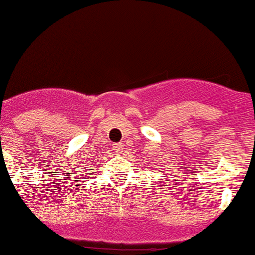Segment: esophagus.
I'll return each instance as SVG.
<instances>
[{"instance_id":"34e87169","label":"esophagus","mask_w":255,"mask_h":255,"mask_svg":"<svg viewBox=\"0 0 255 255\" xmlns=\"http://www.w3.org/2000/svg\"><path fill=\"white\" fill-rule=\"evenodd\" d=\"M113 148H114V151L117 152V153H122V152L124 151V146H123L122 143H114Z\"/></svg>"}]
</instances>
